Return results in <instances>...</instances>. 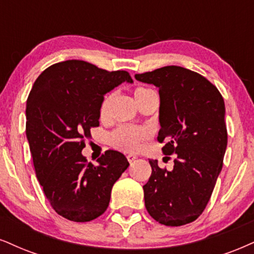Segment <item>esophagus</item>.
Listing matches in <instances>:
<instances>
[{"instance_id": "obj_1", "label": "esophagus", "mask_w": 254, "mask_h": 254, "mask_svg": "<svg viewBox=\"0 0 254 254\" xmlns=\"http://www.w3.org/2000/svg\"><path fill=\"white\" fill-rule=\"evenodd\" d=\"M136 159V156L134 155V154H128L127 155V160L129 161V162H132V161H134Z\"/></svg>"}]
</instances>
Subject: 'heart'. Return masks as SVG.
<instances>
[{"label": "heart", "mask_w": 254, "mask_h": 254, "mask_svg": "<svg viewBox=\"0 0 254 254\" xmlns=\"http://www.w3.org/2000/svg\"><path fill=\"white\" fill-rule=\"evenodd\" d=\"M154 92V90L149 88H143L140 87L135 90V99L140 103L143 96L146 94ZM114 100V93H109L105 96L100 106V117L105 119L108 115L109 109ZM151 137V132L145 127H137V126H128V125H121L113 129L108 134V143L114 148L120 149L124 152L135 153L141 149L147 140Z\"/></svg>", "instance_id": "obj_1"}]
</instances>
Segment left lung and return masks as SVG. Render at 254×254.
<instances>
[{
  "label": "left lung",
  "mask_w": 254,
  "mask_h": 254,
  "mask_svg": "<svg viewBox=\"0 0 254 254\" xmlns=\"http://www.w3.org/2000/svg\"><path fill=\"white\" fill-rule=\"evenodd\" d=\"M160 95V130L165 155L177 154L171 172L149 160L152 174L143 186L149 215L166 226L200 217L223 168L227 146L225 103L217 87L195 71L167 65L135 74Z\"/></svg>",
  "instance_id": "1"
}]
</instances>
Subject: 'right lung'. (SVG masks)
<instances>
[{
	"label": "right lung",
	"instance_id": "1",
	"mask_svg": "<svg viewBox=\"0 0 254 254\" xmlns=\"http://www.w3.org/2000/svg\"><path fill=\"white\" fill-rule=\"evenodd\" d=\"M125 81L133 82L126 70L68 60L43 70L28 96L26 134L36 177L53 209L68 220L86 223L105 213L113 185L129 166L117 151H106L99 166L81 154L100 124L103 95Z\"/></svg>",
	"mask_w": 254,
	"mask_h": 254
}]
</instances>
